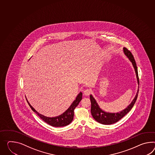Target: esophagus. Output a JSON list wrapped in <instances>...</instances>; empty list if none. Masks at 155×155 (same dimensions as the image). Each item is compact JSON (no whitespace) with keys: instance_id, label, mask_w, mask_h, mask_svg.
Segmentation results:
<instances>
[{"instance_id":"obj_1","label":"esophagus","mask_w":155,"mask_h":155,"mask_svg":"<svg viewBox=\"0 0 155 155\" xmlns=\"http://www.w3.org/2000/svg\"><path fill=\"white\" fill-rule=\"evenodd\" d=\"M91 91L89 89H86L84 91H83V94L85 96H88L91 94Z\"/></svg>"}]
</instances>
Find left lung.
Segmentation results:
<instances>
[{"label": "left lung", "instance_id": "obj_1", "mask_svg": "<svg viewBox=\"0 0 155 155\" xmlns=\"http://www.w3.org/2000/svg\"><path fill=\"white\" fill-rule=\"evenodd\" d=\"M123 51H124L125 55L129 59L132 63L133 66L134 68V70L136 72L138 83L140 84L137 67L136 61L134 59L133 55L131 52L129 50L127 49L126 48H123ZM138 92H139V90L136 94V97L133 99L131 104L126 109L123 110L120 113L119 112L117 113H106L104 111H103L100 108L97 103L96 101L94 98L93 97V96L91 94L90 95V100H91V111L92 117L95 119V120L97 121V122L102 124L110 125L117 123L119 120H120L122 117H124L130 111V110L132 109V108L133 107V106L134 105L136 100H137Z\"/></svg>", "mask_w": 155, "mask_h": 155}]
</instances>
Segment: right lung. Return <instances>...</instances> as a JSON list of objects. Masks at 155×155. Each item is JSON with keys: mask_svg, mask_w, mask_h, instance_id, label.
Segmentation results:
<instances>
[{"mask_svg": "<svg viewBox=\"0 0 155 155\" xmlns=\"http://www.w3.org/2000/svg\"><path fill=\"white\" fill-rule=\"evenodd\" d=\"M82 98V92H80L77 96L76 100L72 102L71 105L70 106V107L64 112V113L61 114L59 116L53 117H46L38 113V111H36L34 108L31 105L30 103L28 102V101H27L30 106L31 109L33 111H34L42 120L44 121L47 124H49L51 126L55 127H61L68 125L72 122L74 117V110L79 104V102L81 101Z\"/></svg>", "mask_w": 155, "mask_h": 155, "instance_id": "add662e5", "label": "right lung"}]
</instances>
